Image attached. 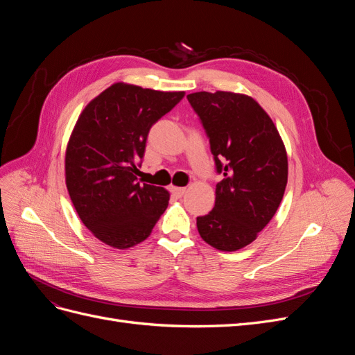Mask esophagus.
<instances>
[{
	"mask_svg": "<svg viewBox=\"0 0 355 355\" xmlns=\"http://www.w3.org/2000/svg\"><path fill=\"white\" fill-rule=\"evenodd\" d=\"M171 192H173L175 196H178V197H182L187 192V188H180V187H171V189H170Z\"/></svg>",
	"mask_w": 355,
	"mask_h": 355,
	"instance_id": "esophagus-1",
	"label": "esophagus"
}]
</instances>
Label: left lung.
Segmentation results:
<instances>
[{
	"label": "left lung",
	"instance_id": "left-lung-1",
	"mask_svg": "<svg viewBox=\"0 0 355 355\" xmlns=\"http://www.w3.org/2000/svg\"><path fill=\"white\" fill-rule=\"evenodd\" d=\"M210 142L216 201L197 218L201 239L222 252L256 240L272 219L287 185V154L272 120L250 96L198 92L187 96Z\"/></svg>",
	"mask_w": 355,
	"mask_h": 355
}]
</instances>
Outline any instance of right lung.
I'll return each instance as SVG.
<instances>
[{"mask_svg":"<svg viewBox=\"0 0 355 355\" xmlns=\"http://www.w3.org/2000/svg\"><path fill=\"white\" fill-rule=\"evenodd\" d=\"M185 92L115 83L80 114L65 155L67 188L81 222L115 249L146 240L170 194L137 182L151 127Z\"/></svg>","mask_w":355,"mask_h":355,"instance_id":"1","label":"right lung"}]
</instances>
